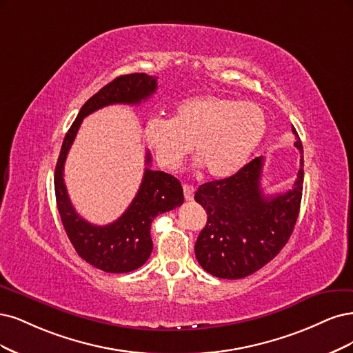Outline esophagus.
Here are the masks:
<instances>
[{
    "label": "esophagus",
    "instance_id": "1",
    "mask_svg": "<svg viewBox=\"0 0 353 353\" xmlns=\"http://www.w3.org/2000/svg\"><path fill=\"white\" fill-rule=\"evenodd\" d=\"M183 193H185V199L186 201H192L193 195H195V188L190 185H185L183 186Z\"/></svg>",
    "mask_w": 353,
    "mask_h": 353
}]
</instances>
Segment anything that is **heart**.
<instances>
[{
	"label": "heart",
	"mask_w": 353,
	"mask_h": 353,
	"mask_svg": "<svg viewBox=\"0 0 353 353\" xmlns=\"http://www.w3.org/2000/svg\"><path fill=\"white\" fill-rule=\"evenodd\" d=\"M265 132L267 114L255 102L203 95L181 102L173 120L148 121L145 139L167 170H177L193 145V154L207 173L225 179L248 163Z\"/></svg>",
	"instance_id": "b5f03b06"
}]
</instances>
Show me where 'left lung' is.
<instances>
[{
	"mask_svg": "<svg viewBox=\"0 0 353 353\" xmlns=\"http://www.w3.org/2000/svg\"><path fill=\"white\" fill-rule=\"evenodd\" d=\"M292 132L301 152V168L290 190L265 195L261 188L264 157H256L236 174L208 181L195 192V201L208 215L195 243V255L210 274L229 280L251 276L288 243L303 188V148L293 126Z\"/></svg>",
	"mask_w": 353,
	"mask_h": 353,
	"instance_id": "8db88e82",
	"label": "left lung"
}]
</instances>
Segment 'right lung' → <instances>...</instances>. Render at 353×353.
Segmentation results:
<instances>
[{
  "mask_svg": "<svg viewBox=\"0 0 353 353\" xmlns=\"http://www.w3.org/2000/svg\"><path fill=\"white\" fill-rule=\"evenodd\" d=\"M157 90V77L132 73L116 77L89 98L65 133L55 165L54 188L57 208L79 256L105 272H129L143 265L152 252L151 224L158 214L172 211L183 203L180 181L164 172L145 168L141 188L121 217L107 225L88 223L73 208L64 185V163L83 119L112 104H141ZM146 165L151 155L146 154Z\"/></svg>",
  "mask_w": 353,
  "mask_h": 353,
  "instance_id": "right-lung-1",
  "label": "right lung"
}]
</instances>
